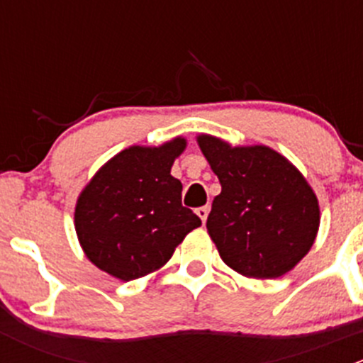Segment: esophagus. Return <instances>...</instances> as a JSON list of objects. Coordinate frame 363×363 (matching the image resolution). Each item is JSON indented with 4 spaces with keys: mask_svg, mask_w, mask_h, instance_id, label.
Returning a JSON list of instances; mask_svg holds the SVG:
<instances>
[{
    "mask_svg": "<svg viewBox=\"0 0 363 363\" xmlns=\"http://www.w3.org/2000/svg\"><path fill=\"white\" fill-rule=\"evenodd\" d=\"M196 214H199V218L202 219V223H205V219H207V216H208V207H207V205H205V207L196 208Z\"/></svg>",
    "mask_w": 363,
    "mask_h": 363,
    "instance_id": "34e87169",
    "label": "esophagus"
}]
</instances>
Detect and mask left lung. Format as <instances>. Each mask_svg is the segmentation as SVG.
Segmentation results:
<instances>
[{
  "instance_id": "1",
  "label": "left lung",
  "mask_w": 363,
  "mask_h": 363,
  "mask_svg": "<svg viewBox=\"0 0 363 363\" xmlns=\"http://www.w3.org/2000/svg\"><path fill=\"white\" fill-rule=\"evenodd\" d=\"M199 145L221 184L207 230L223 262L256 279L290 272L320 226V205L303 175L265 145L232 147L211 135H200Z\"/></svg>"
}]
</instances>
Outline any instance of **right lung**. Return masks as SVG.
<instances>
[{"mask_svg": "<svg viewBox=\"0 0 363 363\" xmlns=\"http://www.w3.org/2000/svg\"><path fill=\"white\" fill-rule=\"evenodd\" d=\"M177 137L160 147L133 145L108 160L77 200L75 230L87 258L121 281L161 269L199 216L182 207L170 168L184 151Z\"/></svg>", "mask_w": 363, "mask_h": 363, "instance_id": "1", "label": "right lung"}]
</instances>
